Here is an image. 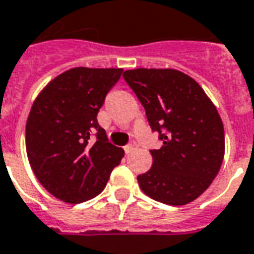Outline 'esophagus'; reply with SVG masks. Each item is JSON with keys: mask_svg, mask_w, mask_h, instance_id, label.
Listing matches in <instances>:
<instances>
[{"mask_svg": "<svg viewBox=\"0 0 254 254\" xmlns=\"http://www.w3.org/2000/svg\"><path fill=\"white\" fill-rule=\"evenodd\" d=\"M136 148H137V143H136V141H132V143H129L127 145H125V151H127V154H129V152L134 151Z\"/></svg>", "mask_w": 254, "mask_h": 254, "instance_id": "esophagus-1", "label": "esophagus"}]
</instances>
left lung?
<instances>
[{"label": "left lung", "mask_w": 254, "mask_h": 254, "mask_svg": "<svg viewBox=\"0 0 254 254\" xmlns=\"http://www.w3.org/2000/svg\"><path fill=\"white\" fill-rule=\"evenodd\" d=\"M122 77L162 140L159 150H151V169L137 176L140 189L166 205L192 202L224 158V127L214 104L196 81L173 68H134Z\"/></svg>", "instance_id": "8db88e82"}]
</instances>
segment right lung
Returning a JSON list of instances; mask_svg holds the SVG:
<instances>
[{
	"label": "right lung",
	"instance_id": "1",
	"mask_svg": "<svg viewBox=\"0 0 254 254\" xmlns=\"http://www.w3.org/2000/svg\"><path fill=\"white\" fill-rule=\"evenodd\" d=\"M122 68L75 67L52 79L35 99L26 124V150L38 182L58 199L81 203L103 191L124 150L97 122ZM95 133L96 140L90 139Z\"/></svg>",
	"mask_w": 254,
	"mask_h": 254
}]
</instances>
